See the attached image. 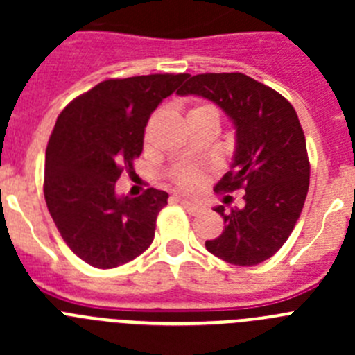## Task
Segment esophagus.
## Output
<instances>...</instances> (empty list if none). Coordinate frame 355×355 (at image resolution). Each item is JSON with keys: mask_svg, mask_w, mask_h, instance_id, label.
Returning a JSON list of instances; mask_svg holds the SVG:
<instances>
[{"mask_svg": "<svg viewBox=\"0 0 355 355\" xmlns=\"http://www.w3.org/2000/svg\"><path fill=\"white\" fill-rule=\"evenodd\" d=\"M178 202H180L181 206H183L184 209H187L188 213H190V215H199V213H202L205 211V206L202 205H196V202H192V200H187V199H180V197H178Z\"/></svg>", "mask_w": 355, "mask_h": 355, "instance_id": "esophagus-1", "label": "esophagus"}]
</instances>
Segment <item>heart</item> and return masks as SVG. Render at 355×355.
Returning <instances> with one entry per match:
<instances>
[{
    "label": "heart",
    "instance_id": "b5f03b06",
    "mask_svg": "<svg viewBox=\"0 0 355 355\" xmlns=\"http://www.w3.org/2000/svg\"><path fill=\"white\" fill-rule=\"evenodd\" d=\"M190 114H216L215 108L208 105H200L190 110ZM205 183V172L197 171V168H184L180 174L175 175V184L183 190V192L193 193L197 192Z\"/></svg>",
    "mask_w": 355,
    "mask_h": 355
}]
</instances>
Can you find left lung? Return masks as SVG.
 I'll use <instances>...</instances> for the list:
<instances>
[{
    "instance_id": "left-lung-1",
    "label": "left lung",
    "mask_w": 355,
    "mask_h": 355,
    "mask_svg": "<svg viewBox=\"0 0 355 355\" xmlns=\"http://www.w3.org/2000/svg\"><path fill=\"white\" fill-rule=\"evenodd\" d=\"M178 94L213 101L236 130L233 165L215 192L243 188L245 202L231 211L215 209L225 225L220 236L206 240V249L231 265H259L288 240L309 188L306 137L297 112L281 94L241 72L188 76Z\"/></svg>"
}]
</instances>
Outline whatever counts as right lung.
<instances>
[{
  "mask_svg": "<svg viewBox=\"0 0 355 355\" xmlns=\"http://www.w3.org/2000/svg\"><path fill=\"white\" fill-rule=\"evenodd\" d=\"M187 74L106 80L72 99L46 149L44 197L69 249L96 268L131 261L153 243L168 193L119 197L115 183L144 149L150 114Z\"/></svg>",
  "mask_w": 355,
  "mask_h": 355,
  "instance_id": "1",
  "label": "right lung"
}]
</instances>
